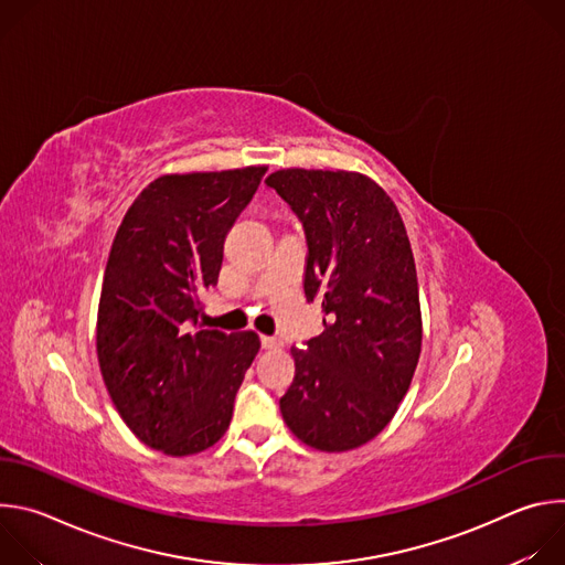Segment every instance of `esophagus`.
Returning a JSON list of instances; mask_svg holds the SVG:
<instances>
[{"instance_id":"esophagus-1","label":"esophagus","mask_w":565,"mask_h":565,"mask_svg":"<svg viewBox=\"0 0 565 565\" xmlns=\"http://www.w3.org/2000/svg\"><path fill=\"white\" fill-rule=\"evenodd\" d=\"M262 347L264 349H281L284 342L277 340V338H268V335H262Z\"/></svg>"}]
</instances>
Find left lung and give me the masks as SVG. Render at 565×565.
Masks as SVG:
<instances>
[{
	"label": "left lung",
	"instance_id": "left-lung-1",
	"mask_svg": "<svg viewBox=\"0 0 565 565\" xmlns=\"http://www.w3.org/2000/svg\"><path fill=\"white\" fill-rule=\"evenodd\" d=\"M266 185L301 218L303 292L324 333L292 349L295 380L279 399L288 429L340 454L373 440L407 395L423 349L418 275L391 196L366 174L286 168Z\"/></svg>",
	"mask_w": 565,
	"mask_h": 565
}]
</instances>
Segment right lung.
Listing matches in <instances>:
<instances>
[{
  "mask_svg": "<svg viewBox=\"0 0 565 565\" xmlns=\"http://www.w3.org/2000/svg\"><path fill=\"white\" fill-rule=\"evenodd\" d=\"M266 170L158 177L114 236L96 324L100 373L131 434L168 456L221 440L259 353L255 331H190L189 321L218 281L225 234Z\"/></svg>",
  "mask_w": 565,
  "mask_h": 565,
  "instance_id": "add662e5",
  "label": "right lung"
}]
</instances>
